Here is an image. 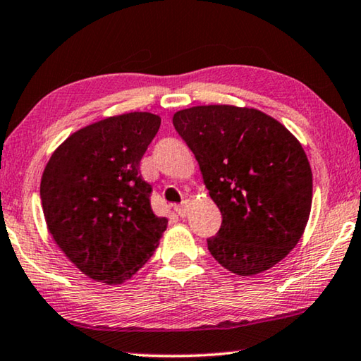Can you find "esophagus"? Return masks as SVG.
Returning <instances> with one entry per match:
<instances>
[{
	"mask_svg": "<svg viewBox=\"0 0 361 361\" xmlns=\"http://www.w3.org/2000/svg\"><path fill=\"white\" fill-rule=\"evenodd\" d=\"M175 212L178 213L180 218H186V215H188V202H181L180 205H175Z\"/></svg>",
	"mask_w": 361,
	"mask_h": 361,
	"instance_id": "obj_1",
	"label": "esophagus"
}]
</instances>
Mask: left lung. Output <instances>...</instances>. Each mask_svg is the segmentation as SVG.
Listing matches in <instances>:
<instances>
[{"instance_id": "obj_1", "label": "left lung", "mask_w": 361, "mask_h": 361, "mask_svg": "<svg viewBox=\"0 0 361 361\" xmlns=\"http://www.w3.org/2000/svg\"><path fill=\"white\" fill-rule=\"evenodd\" d=\"M221 212L209 252L237 276L267 271L301 239L312 205V172L301 143L255 108L205 105L173 114Z\"/></svg>"}]
</instances>
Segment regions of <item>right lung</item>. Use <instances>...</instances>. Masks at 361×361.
Returning <instances> with one entry per match:
<instances>
[{"label":"right lung","mask_w":361,"mask_h":361,"mask_svg":"<svg viewBox=\"0 0 361 361\" xmlns=\"http://www.w3.org/2000/svg\"><path fill=\"white\" fill-rule=\"evenodd\" d=\"M161 127L151 113L90 124L54 151L41 178L47 229L85 276L114 285L130 279L159 245L167 218L151 209L140 161Z\"/></svg>","instance_id":"add662e5"}]
</instances>
